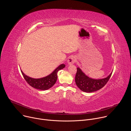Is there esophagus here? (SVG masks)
I'll return each instance as SVG.
<instances>
[{
    "mask_svg": "<svg viewBox=\"0 0 131 131\" xmlns=\"http://www.w3.org/2000/svg\"><path fill=\"white\" fill-rule=\"evenodd\" d=\"M76 59L74 57H73L72 56V57H70L67 61L68 65H72L73 64H74V62H76Z\"/></svg>",
    "mask_w": 131,
    "mask_h": 131,
    "instance_id": "1",
    "label": "esophagus"
}]
</instances>
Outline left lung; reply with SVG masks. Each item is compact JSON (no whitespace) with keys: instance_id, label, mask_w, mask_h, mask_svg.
<instances>
[{"instance_id":"obj_1","label":"left lung","mask_w":131,"mask_h":131,"mask_svg":"<svg viewBox=\"0 0 131 131\" xmlns=\"http://www.w3.org/2000/svg\"><path fill=\"white\" fill-rule=\"evenodd\" d=\"M75 77V82L77 86L85 92H93L102 89L107 83L110 79L112 72L106 78L100 79H92L88 76L78 67Z\"/></svg>"}]
</instances>
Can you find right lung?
<instances>
[{
    "instance_id": "add662e5",
    "label": "right lung",
    "mask_w": 131,
    "mask_h": 131,
    "mask_svg": "<svg viewBox=\"0 0 131 131\" xmlns=\"http://www.w3.org/2000/svg\"><path fill=\"white\" fill-rule=\"evenodd\" d=\"M65 67V64H61L49 75L39 79L30 78L25 74L21 70V71L24 78L31 86L40 90H46L54 85L58 79V72L60 70L64 68Z\"/></svg>"
}]
</instances>
